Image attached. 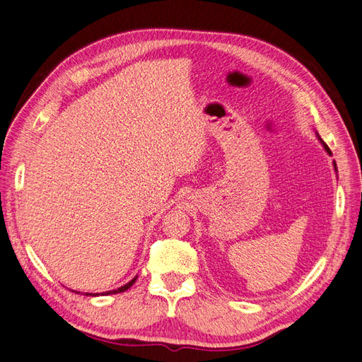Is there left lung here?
<instances>
[{"mask_svg":"<svg viewBox=\"0 0 362 362\" xmlns=\"http://www.w3.org/2000/svg\"><path fill=\"white\" fill-rule=\"evenodd\" d=\"M317 137H319V136H317ZM319 140H321V139H319ZM321 143H322V146H324V149L327 151V154H330V156H332V151H330V148H329V146H327V145H325V143H324L322 140H321ZM333 166H334V171H338V170H336V163H334V162H333Z\"/></svg>","mask_w":362,"mask_h":362,"instance_id":"1","label":"left lung"}]
</instances>
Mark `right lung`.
<instances>
[{
    "instance_id": "1",
    "label": "right lung",
    "mask_w": 362,
    "mask_h": 362,
    "mask_svg": "<svg viewBox=\"0 0 362 362\" xmlns=\"http://www.w3.org/2000/svg\"><path fill=\"white\" fill-rule=\"evenodd\" d=\"M136 279H137V276H136V277H134V279H132V281H129L128 284H124V285H123V287H120V288H117V290H112V291H105V293H102V295H115V293H123V291H126V290H128V288L131 287V285H132L134 282H136ZM75 293H77V291H75ZM86 296H98V293H97V295H92V293H86Z\"/></svg>"
}]
</instances>
